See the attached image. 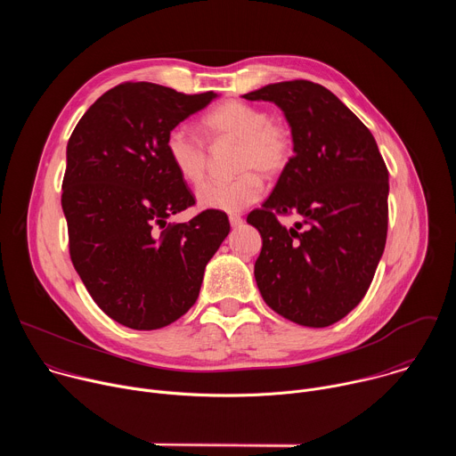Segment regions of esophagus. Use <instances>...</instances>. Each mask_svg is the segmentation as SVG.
<instances>
[{
	"label": "esophagus",
	"instance_id": "1",
	"mask_svg": "<svg viewBox=\"0 0 456 456\" xmlns=\"http://www.w3.org/2000/svg\"><path fill=\"white\" fill-rule=\"evenodd\" d=\"M229 222L232 227H240L243 224V218L240 215H229Z\"/></svg>",
	"mask_w": 456,
	"mask_h": 456
}]
</instances>
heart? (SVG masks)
Segmentation results:
<instances>
[{
    "instance_id": "1",
    "label": "heart",
    "mask_w": 456,
    "mask_h": 456,
    "mask_svg": "<svg viewBox=\"0 0 456 456\" xmlns=\"http://www.w3.org/2000/svg\"><path fill=\"white\" fill-rule=\"evenodd\" d=\"M202 129L211 141H236L232 180H209L197 191L204 209L236 213L262 199L264 176L276 178L290 164L294 141L287 124L274 120L271 113L243 101H225L209 110ZM166 155L182 180L197 185L208 171V148L185 126H175L166 135Z\"/></svg>"
}]
</instances>
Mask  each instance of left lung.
Masks as SVG:
<instances>
[{"label":"left lung","instance_id":"obj_1","mask_svg":"<svg viewBox=\"0 0 456 456\" xmlns=\"http://www.w3.org/2000/svg\"><path fill=\"white\" fill-rule=\"evenodd\" d=\"M273 101L290 124L294 157L262 209L254 278L264 301L303 327L322 329L370 289L387 234V167L370 129L330 92L296 79L243 95ZM299 214L287 230L277 216Z\"/></svg>","mask_w":456,"mask_h":456}]
</instances>
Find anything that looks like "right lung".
Returning a JSON list of instances; mask_svg holds the SVG:
<instances>
[{
	"instance_id": "obj_1",
	"label": "right lung",
	"mask_w": 456,
	"mask_h": 456,
	"mask_svg": "<svg viewBox=\"0 0 456 456\" xmlns=\"http://www.w3.org/2000/svg\"><path fill=\"white\" fill-rule=\"evenodd\" d=\"M215 97L122 83L88 108L69 141L61 206L72 264L99 308L127 329L182 317L229 234L216 209L167 224L194 197L166 155V135Z\"/></svg>"
}]
</instances>
